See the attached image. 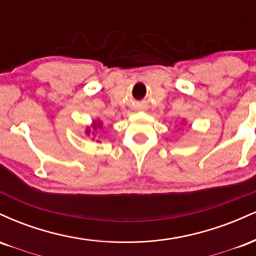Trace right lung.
<instances>
[{"mask_svg": "<svg viewBox=\"0 0 256 256\" xmlns=\"http://www.w3.org/2000/svg\"><path fill=\"white\" fill-rule=\"evenodd\" d=\"M98 126H101V124H98ZM95 128H96V126H95Z\"/></svg>", "mask_w": 256, "mask_h": 256, "instance_id": "add662e5", "label": "right lung"}]
</instances>
